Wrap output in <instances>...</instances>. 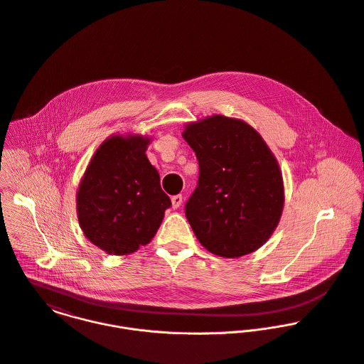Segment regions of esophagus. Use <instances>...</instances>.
Listing matches in <instances>:
<instances>
[{
  "label": "esophagus",
  "mask_w": 364,
  "mask_h": 364,
  "mask_svg": "<svg viewBox=\"0 0 364 364\" xmlns=\"http://www.w3.org/2000/svg\"><path fill=\"white\" fill-rule=\"evenodd\" d=\"M172 208L173 209H178L181 205H182V200H183V198H182V195H175V196H172Z\"/></svg>",
  "instance_id": "esophagus-1"
}]
</instances>
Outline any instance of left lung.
<instances>
[{
    "instance_id": "obj_1",
    "label": "left lung",
    "mask_w": 364,
    "mask_h": 364,
    "mask_svg": "<svg viewBox=\"0 0 364 364\" xmlns=\"http://www.w3.org/2000/svg\"><path fill=\"white\" fill-rule=\"evenodd\" d=\"M199 161V181L186 219L210 252L239 258L277 229L284 181L277 158L250 124L220 114L188 122L182 132Z\"/></svg>"
}]
</instances>
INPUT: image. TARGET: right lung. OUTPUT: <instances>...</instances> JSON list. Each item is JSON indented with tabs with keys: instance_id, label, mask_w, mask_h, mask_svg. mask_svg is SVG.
Wrapping results in <instances>:
<instances>
[{
	"instance_id": "1",
	"label": "right lung",
	"mask_w": 364,
	"mask_h": 364,
	"mask_svg": "<svg viewBox=\"0 0 364 364\" xmlns=\"http://www.w3.org/2000/svg\"><path fill=\"white\" fill-rule=\"evenodd\" d=\"M151 138L134 134L109 136L96 149L76 193L85 236L113 255L135 252L156 235L171 208L159 173L145 151Z\"/></svg>"
}]
</instances>
